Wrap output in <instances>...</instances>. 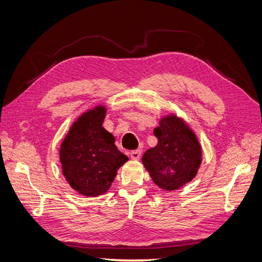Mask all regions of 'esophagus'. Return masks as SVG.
<instances>
[{"label":"esophagus","instance_id":"1","mask_svg":"<svg viewBox=\"0 0 262 262\" xmlns=\"http://www.w3.org/2000/svg\"><path fill=\"white\" fill-rule=\"evenodd\" d=\"M141 155H142L141 149L132 150V152L130 153V157L132 158V160H140V158H141Z\"/></svg>","mask_w":262,"mask_h":262}]
</instances>
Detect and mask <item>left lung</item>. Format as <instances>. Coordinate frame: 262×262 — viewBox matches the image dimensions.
<instances>
[{"label": "left lung", "mask_w": 262, "mask_h": 262, "mask_svg": "<svg viewBox=\"0 0 262 262\" xmlns=\"http://www.w3.org/2000/svg\"><path fill=\"white\" fill-rule=\"evenodd\" d=\"M157 145L147 149L142 163L154 184L176 190L191 181L201 164V146L194 133L176 116L165 117L154 129Z\"/></svg>", "instance_id": "1"}]
</instances>
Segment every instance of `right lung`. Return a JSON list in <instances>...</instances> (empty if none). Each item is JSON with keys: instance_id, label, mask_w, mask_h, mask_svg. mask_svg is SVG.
I'll return each mask as SVG.
<instances>
[{"instance_id": "1", "label": "right lung", "mask_w": 262, "mask_h": 262, "mask_svg": "<svg viewBox=\"0 0 262 262\" xmlns=\"http://www.w3.org/2000/svg\"><path fill=\"white\" fill-rule=\"evenodd\" d=\"M106 108L98 106L73 123L62 142L63 175L78 193L96 196L112 186L117 170L129 160L115 145V138L102 128Z\"/></svg>"}]
</instances>
